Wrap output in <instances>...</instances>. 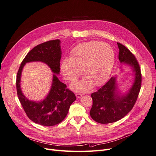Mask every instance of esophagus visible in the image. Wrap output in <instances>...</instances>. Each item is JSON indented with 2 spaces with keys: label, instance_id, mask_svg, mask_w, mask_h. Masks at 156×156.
<instances>
[{
  "label": "esophagus",
  "instance_id": "esophagus-1",
  "mask_svg": "<svg viewBox=\"0 0 156 156\" xmlns=\"http://www.w3.org/2000/svg\"><path fill=\"white\" fill-rule=\"evenodd\" d=\"M82 96H83V94H79V93L76 94V97L78 98V99H80V98H81Z\"/></svg>",
  "mask_w": 156,
  "mask_h": 156
}]
</instances>
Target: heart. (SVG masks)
Returning a JSON list of instances; mask_svg holds the SVG:
<instances>
[{
	"label": "heart",
	"mask_w": 156,
	"mask_h": 156,
	"mask_svg": "<svg viewBox=\"0 0 156 156\" xmlns=\"http://www.w3.org/2000/svg\"><path fill=\"white\" fill-rule=\"evenodd\" d=\"M70 57L61 62V71L64 78L73 81L83 73L86 76L74 81L70 85L73 91L87 92L94 85L99 87L108 80L115 59L112 48L99 41H90L79 44L71 51Z\"/></svg>",
	"instance_id": "b5f03b06"
}]
</instances>
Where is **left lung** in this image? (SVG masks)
Instances as JSON below:
<instances>
[{
	"label": "left lung",
	"mask_w": 156,
	"mask_h": 156,
	"mask_svg": "<svg viewBox=\"0 0 156 156\" xmlns=\"http://www.w3.org/2000/svg\"><path fill=\"white\" fill-rule=\"evenodd\" d=\"M117 44L119 60L121 63L132 68L135 75L134 81L127 92L119 95L116 78L111 77L100 89L91 94L93 105L90 114L95 121L101 124L116 122L125 117L132 109L141 88V71L136 59L125 46L118 42Z\"/></svg>",
	"instance_id": "left-lung-1"
}]
</instances>
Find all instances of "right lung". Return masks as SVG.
<instances>
[{"mask_svg": "<svg viewBox=\"0 0 156 156\" xmlns=\"http://www.w3.org/2000/svg\"><path fill=\"white\" fill-rule=\"evenodd\" d=\"M61 41L50 40L35 47L22 61L16 76V89L19 100L27 116L35 123L52 126L60 123L67 116L76 96L56 75H59L61 58ZM40 61L45 63L55 73L52 86L46 99L36 102L28 100L21 91L20 83L22 68L26 63Z\"/></svg>", "mask_w": 156, "mask_h": 156, "instance_id": "obj_1", "label": "right lung"}]
</instances>
